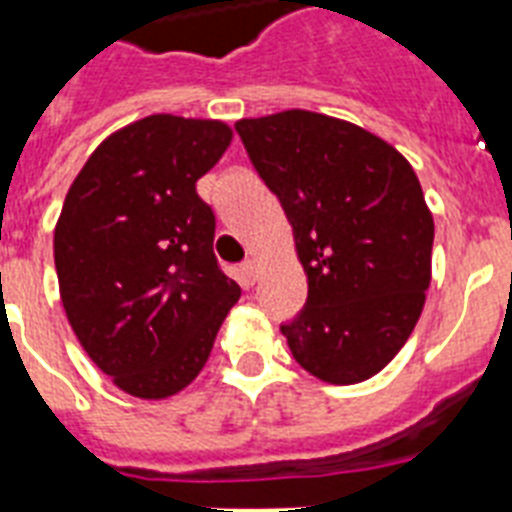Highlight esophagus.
I'll return each instance as SVG.
<instances>
[{"mask_svg": "<svg viewBox=\"0 0 512 512\" xmlns=\"http://www.w3.org/2000/svg\"><path fill=\"white\" fill-rule=\"evenodd\" d=\"M239 273H241V281H244V284H255L257 273L260 271H257L255 260H247V263H241Z\"/></svg>", "mask_w": 512, "mask_h": 512, "instance_id": "34e87169", "label": "esophagus"}]
</instances>
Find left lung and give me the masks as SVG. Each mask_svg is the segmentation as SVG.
Here are the masks:
<instances>
[{"label": "left lung", "mask_w": 512, "mask_h": 512, "mask_svg": "<svg viewBox=\"0 0 512 512\" xmlns=\"http://www.w3.org/2000/svg\"><path fill=\"white\" fill-rule=\"evenodd\" d=\"M257 175L295 233L308 300L281 324L305 372L353 385L412 335L430 287L433 215L412 164L358 124L303 108L239 119Z\"/></svg>", "instance_id": "1"}]
</instances>
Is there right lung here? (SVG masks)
I'll return each mask as SVG.
<instances>
[{
	"label": "right lung",
	"mask_w": 512,
	"mask_h": 512,
	"mask_svg": "<svg viewBox=\"0 0 512 512\" xmlns=\"http://www.w3.org/2000/svg\"><path fill=\"white\" fill-rule=\"evenodd\" d=\"M233 132L217 119L154 114L100 143L55 225L60 300L76 340L116 388L159 401L204 369L236 300L199 199Z\"/></svg>",
	"instance_id": "obj_1"
}]
</instances>
